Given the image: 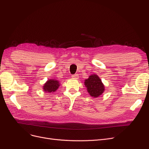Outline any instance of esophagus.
<instances>
[{"mask_svg": "<svg viewBox=\"0 0 149 149\" xmlns=\"http://www.w3.org/2000/svg\"><path fill=\"white\" fill-rule=\"evenodd\" d=\"M72 78H74V79H77V78H78V77H79V75H78V74H73V75H72Z\"/></svg>", "mask_w": 149, "mask_h": 149, "instance_id": "34e87169", "label": "esophagus"}]
</instances>
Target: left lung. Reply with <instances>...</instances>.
Listing matches in <instances>:
<instances>
[{"label":"left lung","instance_id":"1","mask_svg":"<svg viewBox=\"0 0 149 149\" xmlns=\"http://www.w3.org/2000/svg\"><path fill=\"white\" fill-rule=\"evenodd\" d=\"M84 84L87 88L88 92L94 97L100 96L104 91V86L101 79L96 74L91 75L88 79H86Z\"/></svg>","mask_w":149,"mask_h":149}]
</instances>
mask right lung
Listing matches in <instances>:
<instances>
[{
    "mask_svg": "<svg viewBox=\"0 0 149 149\" xmlns=\"http://www.w3.org/2000/svg\"><path fill=\"white\" fill-rule=\"evenodd\" d=\"M59 82L57 80L49 79L48 81L44 84L43 89L45 92H55L59 87Z\"/></svg>",
    "mask_w": 149,
    "mask_h": 149,
    "instance_id": "obj_1",
    "label": "right lung"
}]
</instances>
